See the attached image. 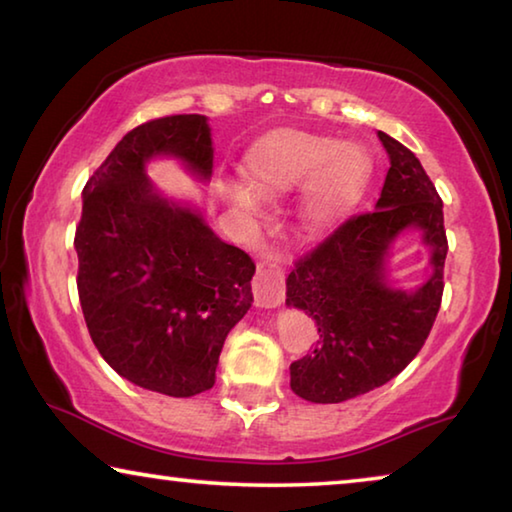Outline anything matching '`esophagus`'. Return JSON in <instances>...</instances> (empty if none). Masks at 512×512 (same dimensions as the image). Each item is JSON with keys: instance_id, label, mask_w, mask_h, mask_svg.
I'll list each match as a JSON object with an SVG mask.
<instances>
[{"instance_id": "esophagus-1", "label": "esophagus", "mask_w": 512, "mask_h": 512, "mask_svg": "<svg viewBox=\"0 0 512 512\" xmlns=\"http://www.w3.org/2000/svg\"><path fill=\"white\" fill-rule=\"evenodd\" d=\"M253 293L257 307H277L284 300V268L280 257L259 259L253 280Z\"/></svg>"}]
</instances>
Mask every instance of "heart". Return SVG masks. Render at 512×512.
I'll list each match as a JSON object with an SVG mask.
<instances>
[{
	"label": "heart",
	"mask_w": 512,
	"mask_h": 512,
	"mask_svg": "<svg viewBox=\"0 0 512 512\" xmlns=\"http://www.w3.org/2000/svg\"><path fill=\"white\" fill-rule=\"evenodd\" d=\"M248 182L230 180L221 192L235 210L257 216L259 197L282 198L307 189L300 219L307 230H327L361 203L372 180V158L361 144L280 131L264 137L248 155Z\"/></svg>",
	"instance_id": "b5f03b06"
}]
</instances>
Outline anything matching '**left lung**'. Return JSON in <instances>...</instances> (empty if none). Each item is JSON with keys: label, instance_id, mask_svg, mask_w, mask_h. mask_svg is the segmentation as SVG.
Listing matches in <instances>:
<instances>
[{"label": "left lung", "instance_id": "obj_1", "mask_svg": "<svg viewBox=\"0 0 512 512\" xmlns=\"http://www.w3.org/2000/svg\"><path fill=\"white\" fill-rule=\"evenodd\" d=\"M391 158L375 212L350 216L287 277V305L316 320L318 343L291 363V391L339 404L400 375L427 341L443 300V201L420 160L377 133ZM406 227L423 230L432 277L415 292L387 284V248Z\"/></svg>", "mask_w": 512, "mask_h": 512}]
</instances>
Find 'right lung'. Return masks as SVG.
<instances>
[{"label":"right lung","instance_id":"add662e5","mask_svg":"<svg viewBox=\"0 0 512 512\" xmlns=\"http://www.w3.org/2000/svg\"><path fill=\"white\" fill-rule=\"evenodd\" d=\"M171 155L207 180V117L151 119L121 137L83 189L79 300L108 366L169 397L210 391L225 336L253 305L255 262L203 214L155 192L146 162Z\"/></svg>","mask_w":512,"mask_h":512}]
</instances>
